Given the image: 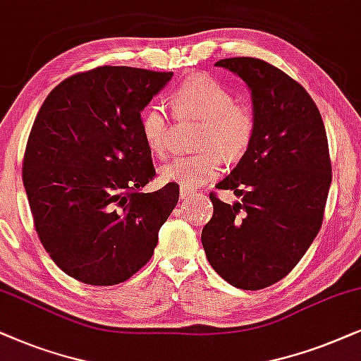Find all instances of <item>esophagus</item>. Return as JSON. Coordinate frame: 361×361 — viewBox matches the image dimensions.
<instances>
[{
    "instance_id": "esophagus-1",
    "label": "esophagus",
    "mask_w": 361,
    "mask_h": 361,
    "mask_svg": "<svg viewBox=\"0 0 361 361\" xmlns=\"http://www.w3.org/2000/svg\"><path fill=\"white\" fill-rule=\"evenodd\" d=\"M196 191L193 188H188V186L181 185L180 186V198L181 200H186V198H191V196H195Z\"/></svg>"
}]
</instances>
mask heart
Instances as JSON below:
<instances>
[{"label":"heart","instance_id":"1","mask_svg":"<svg viewBox=\"0 0 361 361\" xmlns=\"http://www.w3.org/2000/svg\"><path fill=\"white\" fill-rule=\"evenodd\" d=\"M173 114L181 120L201 122L195 147L198 153L180 157L161 166L166 181L198 188L214 180L221 163H238L246 157L256 138L257 120L252 109L236 104V97L209 77H191L171 94ZM142 137L158 157L173 148L170 115L161 105H150L142 114Z\"/></svg>","mask_w":361,"mask_h":361}]
</instances>
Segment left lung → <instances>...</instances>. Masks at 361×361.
Listing matches in <instances>:
<instances>
[{
  "instance_id": "8db88e82",
  "label": "left lung",
  "mask_w": 361,
  "mask_h": 361,
  "mask_svg": "<svg viewBox=\"0 0 361 361\" xmlns=\"http://www.w3.org/2000/svg\"><path fill=\"white\" fill-rule=\"evenodd\" d=\"M216 66L251 89L257 130L246 157L216 185L241 203L211 193L214 213L201 243L226 282L259 290L284 279L319 234L331 183L329 142L315 102L286 72L256 57Z\"/></svg>"
}]
</instances>
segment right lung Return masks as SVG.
<instances>
[{
  "label": "right lung",
  "mask_w": 361,
  "mask_h": 361,
  "mask_svg": "<svg viewBox=\"0 0 361 361\" xmlns=\"http://www.w3.org/2000/svg\"><path fill=\"white\" fill-rule=\"evenodd\" d=\"M173 72L102 66L51 90L32 123L23 183L42 246L67 276L115 286L150 261L178 203L155 178L140 112Z\"/></svg>",
  "instance_id": "right-lung-1"
}]
</instances>
